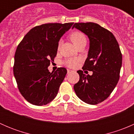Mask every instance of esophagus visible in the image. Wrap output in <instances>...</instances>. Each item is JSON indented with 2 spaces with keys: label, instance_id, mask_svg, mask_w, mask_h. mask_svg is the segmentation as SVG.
<instances>
[{
  "label": "esophagus",
  "instance_id": "obj_1",
  "mask_svg": "<svg viewBox=\"0 0 134 134\" xmlns=\"http://www.w3.org/2000/svg\"><path fill=\"white\" fill-rule=\"evenodd\" d=\"M72 72V70H70V69H67V73H68V74L71 73V72Z\"/></svg>",
  "mask_w": 134,
  "mask_h": 134
}]
</instances>
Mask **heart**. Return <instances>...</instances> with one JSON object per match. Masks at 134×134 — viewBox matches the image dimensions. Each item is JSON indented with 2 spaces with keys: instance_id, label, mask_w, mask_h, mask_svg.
<instances>
[{
  "instance_id": "heart-1",
  "label": "heart",
  "mask_w": 134,
  "mask_h": 134,
  "mask_svg": "<svg viewBox=\"0 0 134 134\" xmlns=\"http://www.w3.org/2000/svg\"><path fill=\"white\" fill-rule=\"evenodd\" d=\"M70 38L76 47L82 43H86V41H87L86 35L80 31L72 32L70 34ZM59 44H60V42L59 43ZM80 59L78 58H67L63 62V64L71 68H75L78 65Z\"/></svg>"
}]
</instances>
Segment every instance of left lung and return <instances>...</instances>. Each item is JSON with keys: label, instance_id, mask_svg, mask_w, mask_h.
Wrapping results in <instances>:
<instances>
[{"label": "left lung", "instance_id": "8db88e82", "mask_svg": "<svg viewBox=\"0 0 134 134\" xmlns=\"http://www.w3.org/2000/svg\"><path fill=\"white\" fill-rule=\"evenodd\" d=\"M76 28L88 36L90 47L83 70L93 71L86 75L83 71L74 90L80 99L89 104L103 102L118 83L122 65V54L115 36L110 31L94 23H75Z\"/></svg>", "mask_w": 134, "mask_h": 134}]
</instances>
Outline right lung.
Instances as JSON below:
<instances>
[{"mask_svg": "<svg viewBox=\"0 0 134 134\" xmlns=\"http://www.w3.org/2000/svg\"><path fill=\"white\" fill-rule=\"evenodd\" d=\"M73 23H47L30 30L16 49L13 75L23 97L36 106L46 105L56 97L67 74L64 67L50 72L48 67L57 54L60 37Z\"/></svg>", "mask_w": 134, "mask_h": 134, "instance_id": "obj_1", "label": "right lung"}]
</instances>
